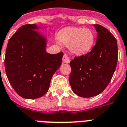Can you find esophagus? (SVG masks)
Segmentation results:
<instances>
[{"instance_id":"34e87169","label":"esophagus","mask_w":127,"mask_h":127,"mask_svg":"<svg viewBox=\"0 0 127 127\" xmlns=\"http://www.w3.org/2000/svg\"><path fill=\"white\" fill-rule=\"evenodd\" d=\"M63 61L64 63H70V59H69V57L67 54H64Z\"/></svg>"}]
</instances>
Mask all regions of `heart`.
Here are the masks:
<instances>
[{"label":"heart","instance_id":"heart-1","mask_svg":"<svg viewBox=\"0 0 127 127\" xmlns=\"http://www.w3.org/2000/svg\"><path fill=\"white\" fill-rule=\"evenodd\" d=\"M57 40L68 48L75 54H82L92 48L95 36L92 31L87 28H67L61 30L57 34Z\"/></svg>","mask_w":127,"mask_h":127}]
</instances>
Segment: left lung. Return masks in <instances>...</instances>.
Masks as SVG:
<instances>
[{
  "label": "left lung",
  "mask_w": 127,
  "mask_h": 127,
  "mask_svg": "<svg viewBox=\"0 0 127 127\" xmlns=\"http://www.w3.org/2000/svg\"><path fill=\"white\" fill-rule=\"evenodd\" d=\"M97 33L92 51L71 61L69 83L73 92L82 97L95 96L111 80L118 61L116 38L106 28L94 25Z\"/></svg>",
  "instance_id": "obj_1"
}]
</instances>
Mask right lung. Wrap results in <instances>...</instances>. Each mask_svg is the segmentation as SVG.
<instances>
[{
  "mask_svg": "<svg viewBox=\"0 0 127 127\" xmlns=\"http://www.w3.org/2000/svg\"><path fill=\"white\" fill-rule=\"evenodd\" d=\"M35 24L19 28L9 39L4 66L9 83L19 95L36 99L48 91L50 81L62 63L63 52H46L47 39Z\"/></svg>",
  "mask_w": 127,
  "mask_h": 127,
  "instance_id": "obj_1",
  "label": "right lung"
}]
</instances>
